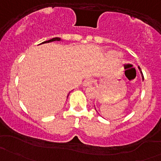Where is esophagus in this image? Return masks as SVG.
Wrapping results in <instances>:
<instances>
[{
  "mask_svg": "<svg viewBox=\"0 0 161 161\" xmlns=\"http://www.w3.org/2000/svg\"><path fill=\"white\" fill-rule=\"evenodd\" d=\"M93 83V80L92 79H88L84 81L83 82V86H84L87 87V86H92V84Z\"/></svg>",
  "mask_w": 161,
  "mask_h": 161,
  "instance_id": "1",
  "label": "esophagus"
}]
</instances>
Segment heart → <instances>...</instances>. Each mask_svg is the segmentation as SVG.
I'll return each instance as SVG.
<instances>
[{
    "instance_id": "obj_1",
    "label": "heart",
    "mask_w": 161,
    "mask_h": 161,
    "mask_svg": "<svg viewBox=\"0 0 161 161\" xmlns=\"http://www.w3.org/2000/svg\"><path fill=\"white\" fill-rule=\"evenodd\" d=\"M111 53L112 55H114V56H118V55H119V53H116V52H111Z\"/></svg>"
}]
</instances>
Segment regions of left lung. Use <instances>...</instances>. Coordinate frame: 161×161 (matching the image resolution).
I'll list each match as a JSON object with an SVG mask.
<instances>
[{
    "instance_id": "left-lung-1",
    "label": "left lung",
    "mask_w": 161,
    "mask_h": 161,
    "mask_svg": "<svg viewBox=\"0 0 161 161\" xmlns=\"http://www.w3.org/2000/svg\"><path fill=\"white\" fill-rule=\"evenodd\" d=\"M138 68H139V71H140V72H141V74H142V80H143V79H144V78H143V76H142V71H141V69H140V68H139V67H138ZM95 109H96V108H95ZM96 111H97V110H96Z\"/></svg>"
}]
</instances>
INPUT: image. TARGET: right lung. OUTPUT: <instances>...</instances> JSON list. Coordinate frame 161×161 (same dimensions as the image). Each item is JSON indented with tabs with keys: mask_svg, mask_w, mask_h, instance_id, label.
I'll return each instance as SVG.
<instances>
[{
	"mask_svg": "<svg viewBox=\"0 0 161 161\" xmlns=\"http://www.w3.org/2000/svg\"><path fill=\"white\" fill-rule=\"evenodd\" d=\"M60 40H61V38H59V37H55V38L51 39V40H47V41L43 42V43H50V42H53V41H60ZM69 95H68V97H69Z\"/></svg>",
	"mask_w": 161,
	"mask_h": 161,
	"instance_id": "add662e5",
	"label": "right lung"
}]
</instances>
